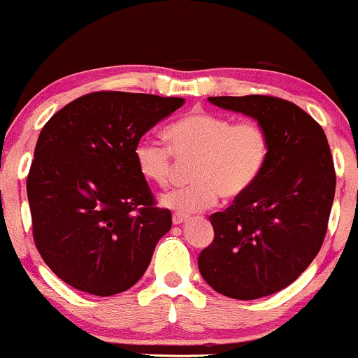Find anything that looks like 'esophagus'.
<instances>
[{
  "instance_id": "obj_1",
  "label": "esophagus",
  "mask_w": 358,
  "mask_h": 358,
  "mask_svg": "<svg viewBox=\"0 0 358 358\" xmlns=\"http://www.w3.org/2000/svg\"><path fill=\"white\" fill-rule=\"evenodd\" d=\"M185 222H187V217L180 215V213H175V215H173V224L175 225H182V224H185Z\"/></svg>"
}]
</instances>
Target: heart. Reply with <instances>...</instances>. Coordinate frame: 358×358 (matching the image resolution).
Wrapping results in <instances>:
<instances>
[{
	"label": "heart",
	"mask_w": 358,
	"mask_h": 358,
	"mask_svg": "<svg viewBox=\"0 0 358 358\" xmlns=\"http://www.w3.org/2000/svg\"><path fill=\"white\" fill-rule=\"evenodd\" d=\"M170 150L141 139L134 146V162L146 182L165 188L173 178V153L180 162L195 159L190 187L168 192L163 207L182 215L213 207L220 195L236 199L256 183L269 156V138L257 122L212 113H193L166 127Z\"/></svg>",
	"instance_id": "b5f03b06"
}]
</instances>
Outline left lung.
<instances>
[{"instance_id":"obj_1","label":"left lung","mask_w":358,"mask_h":358,"mask_svg":"<svg viewBox=\"0 0 358 358\" xmlns=\"http://www.w3.org/2000/svg\"><path fill=\"white\" fill-rule=\"evenodd\" d=\"M252 117L269 138L264 170L210 222L215 237L199 256L217 293L256 299L289 286L311 264L327 234L335 168L322 126L289 101L269 96L208 97Z\"/></svg>"}]
</instances>
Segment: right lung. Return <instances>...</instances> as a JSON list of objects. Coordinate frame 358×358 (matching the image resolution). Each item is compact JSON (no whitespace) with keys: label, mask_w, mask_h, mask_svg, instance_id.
<instances>
[{"label":"right lung","mask_w":358,"mask_h":358,"mask_svg":"<svg viewBox=\"0 0 358 358\" xmlns=\"http://www.w3.org/2000/svg\"><path fill=\"white\" fill-rule=\"evenodd\" d=\"M182 106L180 97L92 92L43 126L27 193L36 249L62 281L113 296L145 274L171 213L155 207L134 146Z\"/></svg>","instance_id":"obj_1"}]
</instances>
